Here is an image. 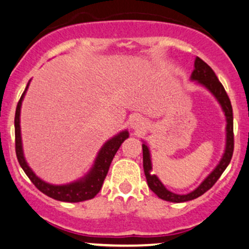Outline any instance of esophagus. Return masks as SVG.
Listing matches in <instances>:
<instances>
[{"label": "esophagus", "instance_id": "34e87169", "mask_svg": "<svg viewBox=\"0 0 249 249\" xmlns=\"http://www.w3.org/2000/svg\"><path fill=\"white\" fill-rule=\"evenodd\" d=\"M146 125H147L146 121H145L142 116L133 117L132 121L130 123L131 128H133L134 131H139V132L144 130V128H146Z\"/></svg>", "mask_w": 249, "mask_h": 249}]
</instances>
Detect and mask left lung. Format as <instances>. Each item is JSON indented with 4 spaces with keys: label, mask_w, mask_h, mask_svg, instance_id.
<instances>
[{
    "label": "left lung",
    "mask_w": 249,
    "mask_h": 249,
    "mask_svg": "<svg viewBox=\"0 0 249 249\" xmlns=\"http://www.w3.org/2000/svg\"><path fill=\"white\" fill-rule=\"evenodd\" d=\"M191 79L192 81L198 82L202 87H205L210 91L212 95L215 97L216 101L221 105L222 111L225 112L226 116V147L225 153L222 156L221 160L216 167L208 174V177L201 184L199 185L196 190L192 191L188 194H176L171 191H168L166 187L162 185V182L159 180L156 174H152V162H151V156L150 150H148L146 144H142V166H144L145 177H146L147 185L151 188V191L157 194L159 198L162 200H166L170 202H184L188 201V200L196 199L198 196H202L205 192H207L211 187L213 186L216 182V180L220 178L226 167L231 162L233 156L234 150V133H233V108L232 104H231L230 98H228L227 93H226L225 88L222 87L221 83L219 82L218 77H216L215 72L212 70V68L202 61L201 58L196 57L194 61V70L191 75Z\"/></svg>",
    "instance_id": "8db88e82"
}]
</instances>
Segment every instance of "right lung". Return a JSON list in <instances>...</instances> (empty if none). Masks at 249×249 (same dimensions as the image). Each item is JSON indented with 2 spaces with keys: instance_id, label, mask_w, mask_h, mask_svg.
I'll return each mask as SVG.
<instances>
[{
  "instance_id": "right-lung-1",
  "label": "right lung",
  "mask_w": 249,
  "mask_h": 249,
  "mask_svg": "<svg viewBox=\"0 0 249 249\" xmlns=\"http://www.w3.org/2000/svg\"><path fill=\"white\" fill-rule=\"evenodd\" d=\"M28 87H29V83H28L24 92L22 93L21 98H19L18 103H17L15 112V150L17 160H18L21 167L23 168V171L28 176V178L31 180V182H33L42 193L50 196V198L65 202H79L84 201V200L95 198L97 193L101 191L103 182H104V179L108 172L111 161H112L116 152L118 151V148L121 147L122 142L126 138H128V132L126 130L122 131V132H119L117 136L112 137L110 141L105 142L101 148V151L98 152V156H97L92 168H91L87 176L83 177L82 179L77 180V181L70 182V184L67 185L48 184V182L39 179L38 177L33 172V170L28 166L23 156V148H22L21 139V126H19V113H21L22 101H23L25 91H27Z\"/></svg>"
}]
</instances>
